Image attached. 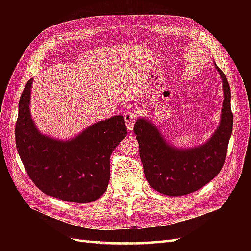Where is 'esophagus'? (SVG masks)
<instances>
[{"instance_id": "1", "label": "esophagus", "mask_w": 251, "mask_h": 251, "mask_svg": "<svg viewBox=\"0 0 251 251\" xmlns=\"http://www.w3.org/2000/svg\"><path fill=\"white\" fill-rule=\"evenodd\" d=\"M135 119H136V115L133 112H126L124 114V120L128 130H133Z\"/></svg>"}]
</instances>
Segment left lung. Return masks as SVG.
Masks as SVG:
<instances>
[{
    "label": "left lung",
    "mask_w": 251,
    "mask_h": 251,
    "mask_svg": "<svg viewBox=\"0 0 251 251\" xmlns=\"http://www.w3.org/2000/svg\"><path fill=\"white\" fill-rule=\"evenodd\" d=\"M224 91L221 122L213 136L202 146L187 150L170 146L151 122L137 119L134 133L144 175L156 191L170 196L192 193L213 180L222 170L233 130L231 89L227 78L216 65Z\"/></svg>",
    "instance_id": "left-lung-1"
}]
</instances>
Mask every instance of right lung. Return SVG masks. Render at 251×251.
Segmentation results:
<instances>
[{
  "label": "right lung",
  "mask_w": 251,
  "mask_h": 251,
  "mask_svg": "<svg viewBox=\"0 0 251 251\" xmlns=\"http://www.w3.org/2000/svg\"><path fill=\"white\" fill-rule=\"evenodd\" d=\"M31 78L19 100L16 148L35 186L47 195L77 203L95 201L110 181V156L126 137L123 116L95 123L68 141L42 134L31 119Z\"/></svg>",
  "instance_id": "1"
}]
</instances>
